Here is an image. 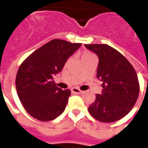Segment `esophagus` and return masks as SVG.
Segmentation results:
<instances>
[{"mask_svg":"<svg viewBox=\"0 0 148 148\" xmlns=\"http://www.w3.org/2000/svg\"><path fill=\"white\" fill-rule=\"evenodd\" d=\"M71 92L73 93H76V94L82 93V91L80 89H78V88H72V89H71Z\"/></svg>","mask_w":148,"mask_h":148,"instance_id":"obj_1","label":"esophagus"}]
</instances>
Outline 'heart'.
<instances>
[{
  "mask_svg": "<svg viewBox=\"0 0 148 148\" xmlns=\"http://www.w3.org/2000/svg\"><path fill=\"white\" fill-rule=\"evenodd\" d=\"M93 56H95V55H93V53H91V52H84L83 54H82V60H84V59H86V58H90V57H93Z\"/></svg>",
  "mask_w": 148,
  "mask_h": 148,
  "instance_id": "obj_1",
  "label": "heart"
}]
</instances>
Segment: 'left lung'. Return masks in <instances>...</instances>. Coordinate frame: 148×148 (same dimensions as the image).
I'll return each mask as SVG.
<instances>
[{"label":"left lung","mask_w":148,"mask_h":148,"mask_svg":"<svg viewBox=\"0 0 148 148\" xmlns=\"http://www.w3.org/2000/svg\"><path fill=\"white\" fill-rule=\"evenodd\" d=\"M98 56L97 77L102 82V93L89 107L96 120L115 122L125 116L136 102L140 84L137 74L121 53L107 44H85Z\"/></svg>","instance_id":"1"}]
</instances>
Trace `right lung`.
<instances>
[{
    "mask_svg": "<svg viewBox=\"0 0 148 148\" xmlns=\"http://www.w3.org/2000/svg\"><path fill=\"white\" fill-rule=\"evenodd\" d=\"M82 46L55 39L31 54L19 68L16 88L22 106L32 117L54 120L66 109L71 90L56 86L53 75L62 70L68 58Z\"/></svg>",
    "mask_w": 148,
    "mask_h": 148,
    "instance_id": "add662e5",
    "label": "right lung"
}]
</instances>
